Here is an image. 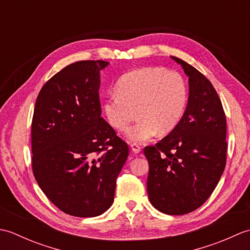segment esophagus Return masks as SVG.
Wrapping results in <instances>:
<instances>
[{"label":"esophagus","instance_id":"obj_1","mask_svg":"<svg viewBox=\"0 0 250 250\" xmlns=\"http://www.w3.org/2000/svg\"><path fill=\"white\" fill-rule=\"evenodd\" d=\"M131 149L134 153H139L142 150V147L137 144H131Z\"/></svg>","mask_w":250,"mask_h":250}]
</instances>
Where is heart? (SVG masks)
Instances as JSON below:
<instances>
[{
    "label": "heart",
    "instance_id": "heart-1",
    "mask_svg": "<svg viewBox=\"0 0 250 250\" xmlns=\"http://www.w3.org/2000/svg\"><path fill=\"white\" fill-rule=\"evenodd\" d=\"M185 79L175 71L144 66L122 75L116 83V93L106 97L103 111L115 130L125 129L137 113V120L125 132L133 144L151 140L159 131L168 133L176 128L187 104Z\"/></svg>",
    "mask_w": 250,
    "mask_h": 250
}]
</instances>
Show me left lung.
<instances>
[{
  "label": "left lung",
  "instance_id": "8db88e82",
  "mask_svg": "<svg viewBox=\"0 0 250 250\" xmlns=\"http://www.w3.org/2000/svg\"><path fill=\"white\" fill-rule=\"evenodd\" d=\"M171 58L189 78L188 104L176 128L144 148L149 163L147 192L161 213L185 215L209 198L224 173L227 122L208 79L187 62Z\"/></svg>",
  "mask_w": 250,
  "mask_h": 250
}]
</instances>
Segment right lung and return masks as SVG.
<instances>
[{
	"label": "right lung",
	"instance_id": "right-lung-1",
	"mask_svg": "<svg viewBox=\"0 0 250 250\" xmlns=\"http://www.w3.org/2000/svg\"><path fill=\"white\" fill-rule=\"evenodd\" d=\"M102 60L78 61L47 82L32 120V168L52 203L75 217L102 215L114 202L129 147L101 117Z\"/></svg>",
	"mask_w": 250,
	"mask_h": 250
}]
</instances>
